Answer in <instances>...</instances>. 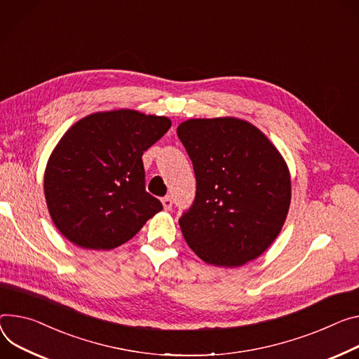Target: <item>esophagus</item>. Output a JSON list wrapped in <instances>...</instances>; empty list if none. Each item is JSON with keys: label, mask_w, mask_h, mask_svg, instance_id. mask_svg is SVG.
I'll return each mask as SVG.
<instances>
[{"label": "esophagus", "mask_w": 359, "mask_h": 359, "mask_svg": "<svg viewBox=\"0 0 359 359\" xmlns=\"http://www.w3.org/2000/svg\"><path fill=\"white\" fill-rule=\"evenodd\" d=\"M161 205H163V209H165V210H170V209H172V205H173L172 198H170V196L163 198V199H161Z\"/></svg>", "instance_id": "34e87169"}]
</instances>
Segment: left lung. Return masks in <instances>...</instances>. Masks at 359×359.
I'll return each mask as SVG.
<instances>
[{"instance_id":"8db88e82","label":"left lung","mask_w":359,"mask_h":359,"mask_svg":"<svg viewBox=\"0 0 359 359\" xmlns=\"http://www.w3.org/2000/svg\"><path fill=\"white\" fill-rule=\"evenodd\" d=\"M196 175V198L179 220L203 262L238 268L262 255L280 233L292 186L286 161L268 136L238 117L179 124Z\"/></svg>"}]
</instances>
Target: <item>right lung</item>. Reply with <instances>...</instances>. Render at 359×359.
Segmentation results:
<instances>
[{
  "mask_svg": "<svg viewBox=\"0 0 359 359\" xmlns=\"http://www.w3.org/2000/svg\"><path fill=\"white\" fill-rule=\"evenodd\" d=\"M172 126L132 109L76 121L51 151L44 194L58 232L83 249L110 250L132 239L161 203L144 189L143 151Z\"/></svg>",
  "mask_w": 359,
  "mask_h": 359,
  "instance_id": "add662e5",
  "label": "right lung"
}]
</instances>
